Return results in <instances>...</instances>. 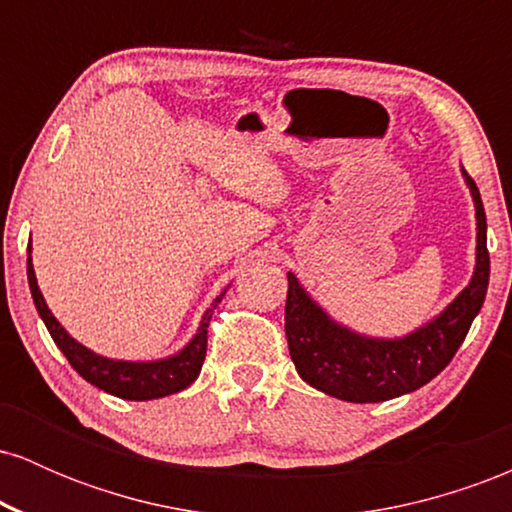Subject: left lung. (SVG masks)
I'll return each instance as SVG.
<instances>
[{
	"mask_svg": "<svg viewBox=\"0 0 512 512\" xmlns=\"http://www.w3.org/2000/svg\"><path fill=\"white\" fill-rule=\"evenodd\" d=\"M467 178L477 207V269L472 281L436 320L402 339H370L330 320L289 274L286 339L298 375L315 390L344 402H385L419 390L452 361L489 289L486 214L477 182Z\"/></svg>",
	"mask_w": 512,
	"mask_h": 512,
	"instance_id": "8db88e82",
	"label": "left lung"
}]
</instances>
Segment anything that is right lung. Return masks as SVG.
<instances>
[{
	"instance_id": "1",
	"label": "right lung",
	"mask_w": 512,
	"mask_h": 512,
	"mask_svg": "<svg viewBox=\"0 0 512 512\" xmlns=\"http://www.w3.org/2000/svg\"><path fill=\"white\" fill-rule=\"evenodd\" d=\"M28 286H31L33 303L35 308H38L40 317H43L50 337L55 339V344L60 346V351L67 356V361L72 363L76 373L84 380H88L91 385H96L98 390L110 392V395L120 399H137V402L173 395V392L185 390L187 385L195 383L199 370H202L204 356H207V332L211 315H214V308L223 298L221 293V296L211 303V308L202 317V325H199L195 339H192L178 356H170L166 361L154 363H129L93 354L86 346H81L79 342H74V339L69 337L67 330L55 320V315H52L48 305H45L43 293H40L38 281H35L31 257H28Z\"/></svg>"
}]
</instances>
